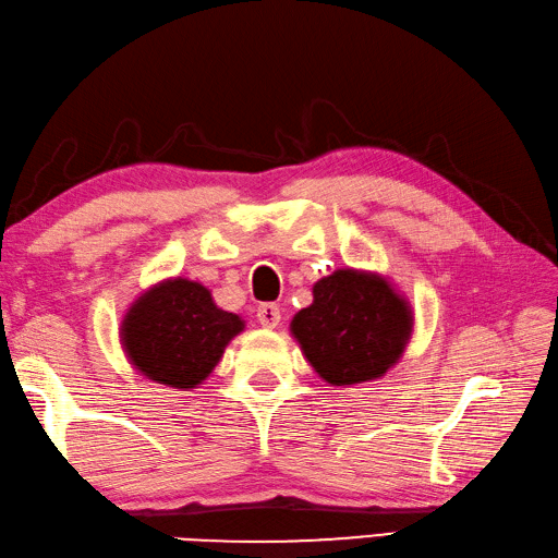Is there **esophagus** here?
I'll list each match as a JSON object with an SVG mask.
<instances>
[{"mask_svg": "<svg viewBox=\"0 0 558 558\" xmlns=\"http://www.w3.org/2000/svg\"><path fill=\"white\" fill-rule=\"evenodd\" d=\"M257 320H259V325H263V327L275 329L281 323L279 305L277 303H263V305H259V308H257Z\"/></svg>", "mask_w": 558, "mask_h": 558, "instance_id": "esophagus-1", "label": "esophagus"}]
</instances>
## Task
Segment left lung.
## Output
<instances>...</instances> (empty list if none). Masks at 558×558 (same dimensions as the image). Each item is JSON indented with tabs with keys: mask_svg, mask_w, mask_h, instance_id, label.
Here are the masks:
<instances>
[{
	"mask_svg": "<svg viewBox=\"0 0 558 558\" xmlns=\"http://www.w3.org/2000/svg\"><path fill=\"white\" fill-rule=\"evenodd\" d=\"M412 329V305L388 277L351 267L315 281L313 303L291 320L305 361L337 388L383 378L402 359Z\"/></svg>",
	"mask_w": 558,
	"mask_h": 558,
	"instance_id": "8db88e82",
	"label": "left lung"
}]
</instances>
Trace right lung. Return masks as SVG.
<instances>
[{
    "label": "right lung",
    "instance_id": "right-lung-1",
    "mask_svg": "<svg viewBox=\"0 0 558 558\" xmlns=\"http://www.w3.org/2000/svg\"><path fill=\"white\" fill-rule=\"evenodd\" d=\"M243 329V317L221 311L207 287L175 277L154 283L130 305L120 325V344L146 380L195 390Z\"/></svg>",
    "mask_w": 558,
    "mask_h": 558
}]
</instances>
